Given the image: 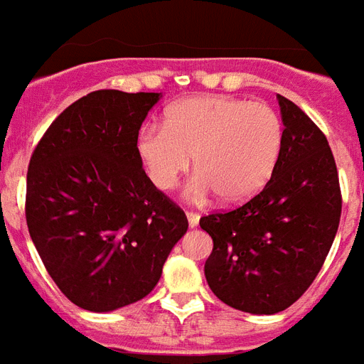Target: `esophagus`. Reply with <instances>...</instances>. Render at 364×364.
<instances>
[{"mask_svg":"<svg viewBox=\"0 0 364 364\" xmlns=\"http://www.w3.org/2000/svg\"><path fill=\"white\" fill-rule=\"evenodd\" d=\"M186 216H188L190 228H196L197 223H199V214H197V212H186Z\"/></svg>","mask_w":364,"mask_h":364,"instance_id":"1","label":"esophagus"}]
</instances>
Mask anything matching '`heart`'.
<instances>
[{
    "label": "heart",
    "mask_w": 364,
    "mask_h": 364,
    "mask_svg": "<svg viewBox=\"0 0 364 364\" xmlns=\"http://www.w3.org/2000/svg\"><path fill=\"white\" fill-rule=\"evenodd\" d=\"M284 146V122L267 103L231 95H197L176 101L164 127L144 126L136 156L159 190H171L190 168L188 196L200 200L214 191L235 205L254 197L274 173Z\"/></svg>",
    "instance_id": "obj_1"
}]
</instances>
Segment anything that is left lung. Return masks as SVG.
I'll return each mask as SVG.
<instances>
[{
  "label": "left lung",
  "instance_id": "obj_1",
  "mask_svg": "<svg viewBox=\"0 0 364 364\" xmlns=\"http://www.w3.org/2000/svg\"><path fill=\"white\" fill-rule=\"evenodd\" d=\"M284 146L263 190L199 220L214 248L205 263L212 293L250 314L286 310L312 286L340 223L338 171L323 132L278 95Z\"/></svg>",
  "mask_w": 364,
  "mask_h": 364
}]
</instances>
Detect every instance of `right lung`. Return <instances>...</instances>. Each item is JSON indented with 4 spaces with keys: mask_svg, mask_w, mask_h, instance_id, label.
Instances as JSON below:
<instances>
[{
    "mask_svg": "<svg viewBox=\"0 0 364 364\" xmlns=\"http://www.w3.org/2000/svg\"><path fill=\"white\" fill-rule=\"evenodd\" d=\"M159 94L97 90L69 105L28 167L26 223L60 291L90 312L141 301L188 218L148 178L136 135Z\"/></svg>",
    "mask_w": 364,
    "mask_h": 364,
    "instance_id": "obj_1",
    "label": "right lung"
}]
</instances>
